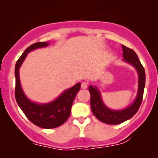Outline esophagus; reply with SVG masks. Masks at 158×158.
<instances>
[{"label": "esophagus", "instance_id": "1", "mask_svg": "<svg viewBox=\"0 0 158 158\" xmlns=\"http://www.w3.org/2000/svg\"><path fill=\"white\" fill-rule=\"evenodd\" d=\"M88 83L87 82V81H83V82H81V88H82V89H86V88H88Z\"/></svg>", "mask_w": 158, "mask_h": 158}]
</instances>
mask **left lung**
I'll use <instances>...</instances> for the list:
<instances>
[{
	"mask_svg": "<svg viewBox=\"0 0 158 158\" xmlns=\"http://www.w3.org/2000/svg\"><path fill=\"white\" fill-rule=\"evenodd\" d=\"M123 50V60L129 63L136 68L139 76L138 91L135 102L131 106L123 110H115L109 109L103 103L101 94L97 87L89 86L90 94V107L93 114L97 118L106 124H120L128 119H131L137 113L140 107L144 92L146 83V73L144 68L139 61L137 53L132 49L122 45Z\"/></svg>",
	"mask_w": 158,
	"mask_h": 158,
	"instance_id": "obj_1",
	"label": "left lung"
}]
</instances>
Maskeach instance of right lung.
<instances>
[{
    "label": "right lung",
    "mask_w": 158,
    "mask_h": 158,
    "mask_svg": "<svg viewBox=\"0 0 158 158\" xmlns=\"http://www.w3.org/2000/svg\"><path fill=\"white\" fill-rule=\"evenodd\" d=\"M48 42H37L27 48L15 64V90L16 102L26 117L35 126L43 128H54L64 123L70 117L73 102L81 84L77 83L70 89L66 90L57 99L46 104L32 102L25 96L21 86L19 79V68L27 53L35 49L48 46Z\"/></svg>",
    "instance_id": "right-lung-1"
}]
</instances>
